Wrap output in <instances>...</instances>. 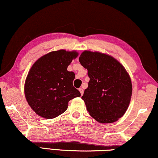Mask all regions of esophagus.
I'll return each instance as SVG.
<instances>
[{
  "instance_id": "esophagus-1",
  "label": "esophagus",
  "mask_w": 158,
  "mask_h": 158,
  "mask_svg": "<svg viewBox=\"0 0 158 158\" xmlns=\"http://www.w3.org/2000/svg\"><path fill=\"white\" fill-rule=\"evenodd\" d=\"M79 92H80L81 95H83V93H84V89H83V88H79Z\"/></svg>"
}]
</instances>
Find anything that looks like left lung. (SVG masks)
Listing matches in <instances>:
<instances>
[{
    "instance_id": "1",
    "label": "left lung",
    "mask_w": 158,
    "mask_h": 158,
    "mask_svg": "<svg viewBox=\"0 0 158 158\" xmlns=\"http://www.w3.org/2000/svg\"><path fill=\"white\" fill-rule=\"evenodd\" d=\"M81 65L87 69L88 87L81 99L99 123H112L125 114L131 102L132 82L125 67L107 54L84 51Z\"/></svg>"
}]
</instances>
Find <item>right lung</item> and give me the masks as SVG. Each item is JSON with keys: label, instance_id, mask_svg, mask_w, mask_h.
<instances>
[{"label": "right lung", "instance_id": "add662e5", "mask_svg": "<svg viewBox=\"0 0 158 158\" xmlns=\"http://www.w3.org/2000/svg\"><path fill=\"white\" fill-rule=\"evenodd\" d=\"M79 55L60 49L41 56L33 63L25 81L26 101L37 115L53 119L65 112L69 101L81 95L73 87L75 73L67 68Z\"/></svg>", "mask_w": 158, "mask_h": 158}]
</instances>
